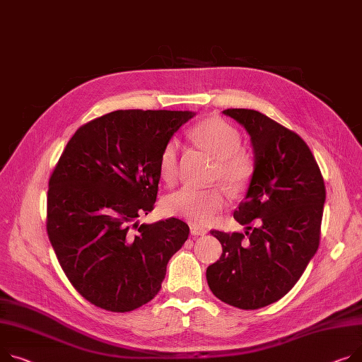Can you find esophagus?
<instances>
[{
	"label": "esophagus",
	"instance_id": "esophagus-1",
	"mask_svg": "<svg viewBox=\"0 0 362 362\" xmlns=\"http://www.w3.org/2000/svg\"><path fill=\"white\" fill-rule=\"evenodd\" d=\"M208 233V230L202 228V227H198V226H190V234L192 235H205Z\"/></svg>",
	"mask_w": 362,
	"mask_h": 362
}]
</instances>
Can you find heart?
<instances>
[{"instance_id":"1","label":"heart","mask_w":362,"mask_h":362,"mask_svg":"<svg viewBox=\"0 0 362 362\" xmlns=\"http://www.w3.org/2000/svg\"><path fill=\"white\" fill-rule=\"evenodd\" d=\"M190 134L215 158V177L233 189L247 183L253 173V161L249 153L240 147L242 136L235 127L212 116L201 120ZM177 142L170 141L160 157V175L165 183H173L177 177ZM226 204L227 195L218 186H183L164 198L163 208L167 214L206 226L216 218Z\"/></svg>"}]
</instances>
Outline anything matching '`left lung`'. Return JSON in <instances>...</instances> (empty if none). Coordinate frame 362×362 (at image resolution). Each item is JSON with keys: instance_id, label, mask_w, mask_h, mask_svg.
<instances>
[{"instance_id": "left-lung-1", "label": "left lung", "mask_w": 362, "mask_h": 362, "mask_svg": "<svg viewBox=\"0 0 362 362\" xmlns=\"http://www.w3.org/2000/svg\"><path fill=\"white\" fill-rule=\"evenodd\" d=\"M250 135L253 173L234 220L243 233L212 230L220 260L209 264L212 294L242 310L281 300L319 247L326 187L307 144L257 110L227 109Z\"/></svg>"}]
</instances>
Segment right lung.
Returning a JSON list of instances; mask_svg holds the SVG:
<instances>
[{
	"label": "right lung",
	"instance_id": "obj_1",
	"mask_svg": "<svg viewBox=\"0 0 362 362\" xmlns=\"http://www.w3.org/2000/svg\"><path fill=\"white\" fill-rule=\"evenodd\" d=\"M189 110H115L77 129L49 179L46 230L72 286L125 313L151 301L185 245L179 218L139 224L154 209L160 157Z\"/></svg>",
	"mask_w": 362,
	"mask_h": 362
}]
</instances>
